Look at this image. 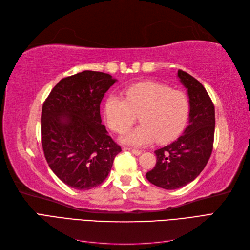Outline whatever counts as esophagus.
Returning <instances> with one entry per match:
<instances>
[{
    "label": "esophagus",
    "mask_w": 250,
    "mask_h": 250,
    "mask_svg": "<svg viewBox=\"0 0 250 250\" xmlns=\"http://www.w3.org/2000/svg\"><path fill=\"white\" fill-rule=\"evenodd\" d=\"M123 149L127 150V151H130V152L133 153L134 155H140L142 153L141 150H137V149H131V148H127V147H124Z\"/></svg>",
    "instance_id": "esophagus-1"
}]
</instances>
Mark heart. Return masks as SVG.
<instances>
[{
  "label": "heart",
  "mask_w": 250,
  "mask_h": 250,
  "mask_svg": "<svg viewBox=\"0 0 250 250\" xmlns=\"http://www.w3.org/2000/svg\"><path fill=\"white\" fill-rule=\"evenodd\" d=\"M105 117L112 131L124 133L140 116L141 126L121 141L131 146H146L156 140L168 143L183 131L190 112L188 96L156 82H143L125 89V98L112 94L105 102Z\"/></svg>",
  "instance_id": "obj_1"
}]
</instances>
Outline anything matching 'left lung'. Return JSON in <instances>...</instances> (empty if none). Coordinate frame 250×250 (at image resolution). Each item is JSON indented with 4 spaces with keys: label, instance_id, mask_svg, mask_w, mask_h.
I'll return each mask as SVG.
<instances>
[{
    "label": "left lung",
    "instance_id": "1",
    "mask_svg": "<svg viewBox=\"0 0 250 250\" xmlns=\"http://www.w3.org/2000/svg\"><path fill=\"white\" fill-rule=\"evenodd\" d=\"M177 76L188 89V125L170 145L155 150V167L146 173L151 184L175 190L190 184L206 167L213 151L215 106L201 83L178 70Z\"/></svg>",
    "mask_w": 250,
    "mask_h": 250
}]
</instances>
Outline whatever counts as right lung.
<instances>
[{"label": "right lung", "mask_w": 250, "mask_h": 250, "mask_svg": "<svg viewBox=\"0 0 250 250\" xmlns=\"http://www.w3.org/2000/svg\"><path fill=\"white\" fill-rule=\"evenodd\" d=\"M117 79L83 71L60 80L43 102L42 145L55 175L76 190L101 185L122 149L101 123L100 104Z\"/></svg>", "instance_id": "right-lung-1"}]
</instances>
